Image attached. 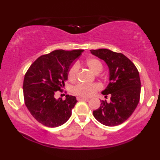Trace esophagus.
Instances as JSON below:
<instances>
[{
  "instance_id": "1",
  "label": "esophagus",
  "mask_w": 160,
  "mask_h": 160,
  "mask_svg": "<svg viewBox=\"0 0 160 160\" xmlns=\"http://www.w3.org/2000/svg\"><path fill=\"white\" fill-rule=\"evenodd\" d=\"M78 101H81V100H85V101H89V98H82V97H78V98H77Z\"/></svg>"
}]
</instances>
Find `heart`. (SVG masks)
I'll return each instance as SVG.
<instances>
[{
	"mask_svg": "<svg viewBox=\"0 0 160 160\" xmlns=\"http://www.w3.org/2000/svg\"><path fill=\"white\" fill-rule=\"evenodd\" d=\"M85 65L92 72L97 74H99L103 69V65L98 58H89L85 61ZM78 72V66L73 65L70 67L68 71V80L70 82H74L76 80ZM99 86L96 83L92 84H79L74 89V92L80 97H89L95 94L99 89Z\"/></svg>",
	"mask_w": 160,
	"mask_h": 160,
	"instance_id": "obj_1",
	"label": "heart"
}]
</instances>
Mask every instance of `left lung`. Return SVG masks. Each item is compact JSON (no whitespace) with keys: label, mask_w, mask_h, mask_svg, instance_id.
Instances as JSON below:
<instances>
[{"label":"left lung","mask_w":160,"mask_h":160,"mask_svg":"<svg viewBox=\"0 0 160 160\" xmlns=\"http://www.w3.org/2000/svg\"><path fill=\"white\" fill-rule=\"evenodd\" d=\"M91 53L106 62L109 68V84L102 91L111 102L101 101L93 116L104 126H115L125 122L137 108L141 95L139 72L133 62L120 52L108 49H92Z\"/></svg>","instance_id":"left-lung-1"}]
</instances>
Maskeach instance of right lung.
Listing matches in <instances>:
<instances>
[{
    "mask_svg": "<svg viewBox=\"0 0 160 160\" xmlns=\"http://www.w3.org/2000/svg\"><path fill=\"white\" fill-rule=\"evenodd\" d=\"M82 49H62L40 56L32 64L25 75L23 95L25 104L34 118L47 127L62 126L71 117L78 101L66 95V98H55L68 80V71Z\"/></svg>",
    "mask_w": 160,
    "mask_h": 160,
    "instance_id": "1",
    "label": "right lung"
}]
</instances>
